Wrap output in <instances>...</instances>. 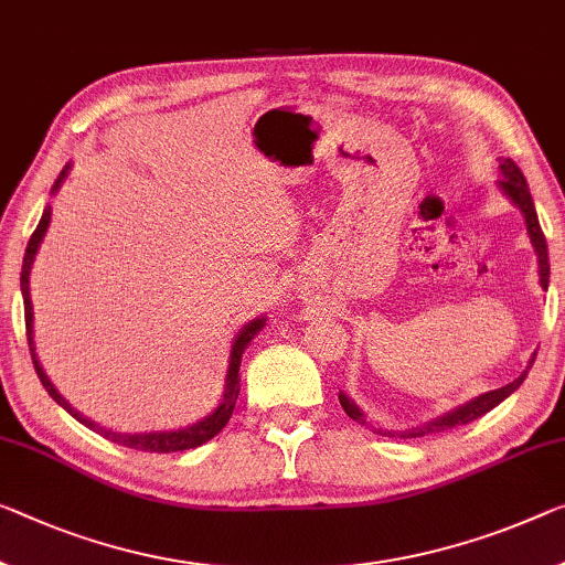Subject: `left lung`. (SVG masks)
Returning a JSON list of instances; mask_svg holds the SVG:
<instances>
[{
    "mask_svg": "<svg viewBox=\"0 0 565 565\" xmlns=\"http://www.w3.org/2000/svg\"><path fill=\"white\" fill-rule=\"evenodd\" d=\"M500 171H502L500 189L510 196V202H513L518 210L523 212V216H525L527 234H531V242H533L535 255H537V275H541V288L548 290V277H551L548 245H545V234L541 230V222H537L531 189H527V181L523 177V171L518 169V163L513 159H502L500 161ZM533 361H535V355L531 359V366H533ZM531 366H527V369H531ZM527 369L520 373V376L513 381V384H508V386H502V388H494V392L477 396V398H472V402L457 406L455 412L439 416V419H434V422H427V424H424V427H412V429H406V431H386V429H376V431L379 434H388V437H394V434H398V437H404V439H414V437H424V434H434V431H445V429L459 427V424H470L475 419H480L482 414H488L490 409H494V406H498L500 402H505V398L513 394L520 384H523L525 376H527ZM338 402H341L343 412L349 414L353 422L369 424L366 416L361 414L359 406H355L349 396L338 394Z\"/></svg>",
    "mask_w": 565,
    "mask_h": 565,
    "instance_id": "1",
    "label": "left lung"
}]
</instances>
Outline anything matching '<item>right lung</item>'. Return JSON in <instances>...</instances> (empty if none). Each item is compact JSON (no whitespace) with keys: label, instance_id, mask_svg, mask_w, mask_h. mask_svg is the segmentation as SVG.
<instances>
[{"label":"right lung","instance_id":"add662e5","mask_svg":"<svg viewBox=\"0 0 565 565\" xmlns=\"http://www.w3.org/2000/svg\"><path fill=\"white\" fill-rule=\"evenodd\" d=\"M67 169H71V163L60 171V177L55 181V186H52V192H57L60 184H63V179L67 177ZM50 227V206H45V212H42V220L38 224V230L32 232V237L28 242V249H24V259H22V275H20V288H22V298H24V326H28V343H30V353H32V363H34V371H38V376L42 381V386H45V392L55 398V402L63 406V409L75 416L77 422L85 424V427L93 429L95 434H100V437H106L110 441H116V445H124V447H131L138 449V452H184V449H194V447H202L204 441H210L212 437H216L224 429V424L230 422V416L234 412V404H237V396H239V363H242V353L249 345V341L263 331L265 326V318H255L253 323H247L242 331L237 333L232 343V353H230V369H227V381H224V396L216 409L204 416L202 422L192 424V427L186 429H173V431H138V434H128V431H113L100 427V424L90 422L88 416H83L77 409H73L71 404L65 402L63 396L57 394V388L52 386V381L47 379V373L42 371L38 355H34V338H32V300H30V270H32V263H34V255H38V247L42 237H45V232Z\"/></svg>","mask_w":565,"mask_h":565}]
</instances>
